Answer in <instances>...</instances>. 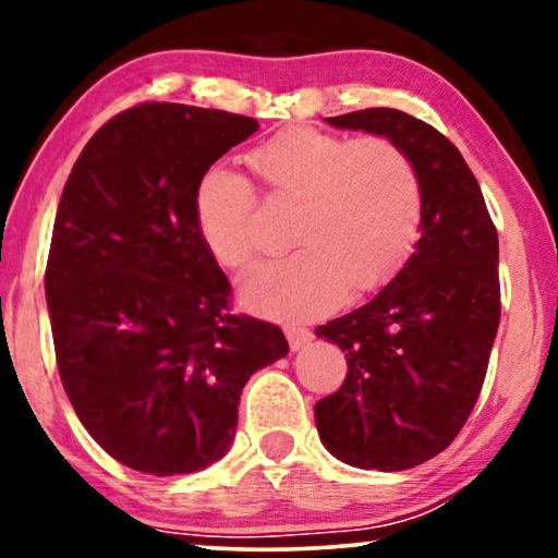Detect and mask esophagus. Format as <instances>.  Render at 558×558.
<instances>
[{"label":"esophagus","mask_w":558,"mask_h":558,"mask_svg":"<svg viewBox=\"0 0 558 558\" xmlns=\"http://www.w3.org/2000/svg\"><path fill=\"white\" fill-rule=\"evenodd\" d=\"M287 340H289V348L292 350H300L307 345V342L312 340V332L307 330V327H296V325H289L287 327Z\"/></svg>","instance_id":"34e87169"}]
</instances>
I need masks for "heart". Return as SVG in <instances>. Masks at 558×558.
<instances>
[{"label":"heart","mask_w":558,"mask_h":558,"mask_svg":"<svg viewBox=\"0 0 558 558\" xmlns=\"http://www.w3.org/2000/svg\"><path fill=\"white\" fill-rule=\"evenodd\" d=\"M251 165L277 195L300 201L289 256L248 266L239 302L262 317L307 319L330 310L342 289L365 292L391 277L422 226V180L386 140L353 142L317 129H289L254 149ZM254 185L213 165L195 185V228L226 266L251 254Z\"/></svg>","instance_id":"heart-1"}]
</instances>
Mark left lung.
<instances>
[{
  "label": "left lung",
  "mask_w": 558,
  "mask_h": 558,
  "mask_svg": "<svg viewBox=\"0 0 558 558\" xmlns=\"http://www.w3.org/2000/svg\"><path fill=\"white\" fill-rule=\"evenodd\" d=\"M384 136L422 180L418 241L396 277L315 335L348 357L338 393L315 407L319 441L361 470L416 468L468 422L500 323L498 233L460 149L399 109L325 119Z\"/></svg>",
  "instance_id": "obj_1"
}]
</instances>
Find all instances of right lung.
<instances>
[{
	"label": "right lung",
	"instance_id": "obj_1",
	"mask_svg": "<svg viewBox=\"0 0 558 558\" xmlns=\"http://www.w3.org/2000/svg\"><path fill=\"white\" fill-rule=\"evenodd\" d=\"M258 121L142 104L90 136L58 203L45 296L58 371L81 424L126 468L170 477L218 462L248 378L284 332L228 315V284L195 228V185Z\"/></svg>",
	"mask_w": 558,
	"mask_h": 558
}]
</instances>
